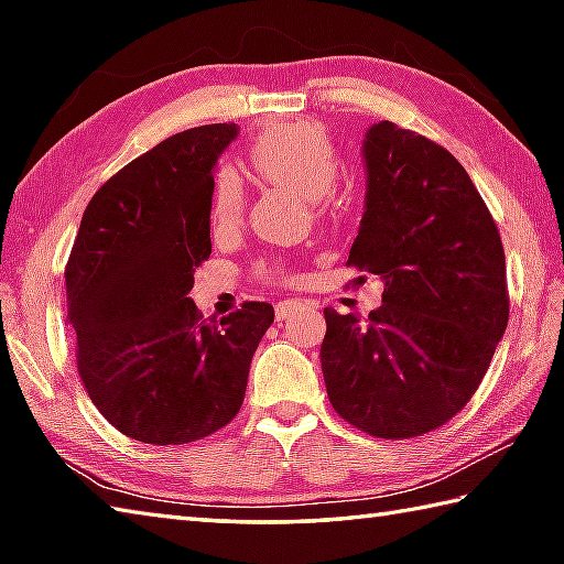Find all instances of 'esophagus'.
<instances>
[{"label":"esophagus","mask_w":564,"mask_h":564,"mask_svg":"<svg viewBox=\"0 0 564 564\" xmlns=\"http://www.w3.org/2000/svg\"><path fill=\"white\" fill-rule=\"evenodd\" d=\"M301 308H318V305H316V301H299V299L279 301V303H275V321H285Z\"/></svg>","instance_id":"obj_1"}]
</instances>
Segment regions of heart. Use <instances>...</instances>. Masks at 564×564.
Segmentation results:
<instances>
[{
    "instance_id": "heart-1",
    "label": "heart",
    "mask_w": 564,
    "mask_h": 564,
    "mask_svg": "<svg viewBox=\"0 0 564 564\" xmlns=\"http://www.w3.org/2000/svg\"><path fill=\"white\" fill-rule=\"evenodd\" d=\"M246 159L263 181L291 186L313 202L328 194L338 178L340 151L326 127L318 121H283L265 127L251 144ZM243 214V186L234 169H221L214 184V224L234 226ZM265 281H283L291 275L283 259H269L256 265Z\"/></svg>"
}]
</instances>
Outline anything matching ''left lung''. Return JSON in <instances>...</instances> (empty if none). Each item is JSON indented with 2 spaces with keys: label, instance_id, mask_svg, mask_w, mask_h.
Segmentation results:
<instances>
[{
  "label": "left lung",
  "instance_id": "obj_1",
  "mask_svg": "<svg viewBox=\"0 0 564 564\" xmlns=\"http://www.w3.org/2000/svg\"><path fill=\"white\" fill-rule=\"evenodd\" d=\"M366 214L348 263L383 279L362 321L326 308L321 366L336 413L400 441L460 413L508 326L505 251L451 151L393 121L362 139Z\"/></svg>",
  "mask_w": 564,
  "mask_h": 564
}]
</instances>
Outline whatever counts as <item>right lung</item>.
Returning <instances> with one entry per match:
<instances>
[{
	"label": "right lung",
	"instance_id": "obj_1",
	"mask_svg": "<svg viewBox=\"0 0 564 564\" xmlns=\"http://www.w3.org/2000/svg\"><path fill=\"white\" fill-rule=\"evenodd\" d=\"M236 137V123H206L133 159L94 194L66 263L82 383L139 443L184 445L231 423L273 323V305L248 301L208 326L188 299L212 256L214 166Z\"/></svg>",
	"mask_w": 564,
	"mask_h": 564
}]
</instances>
